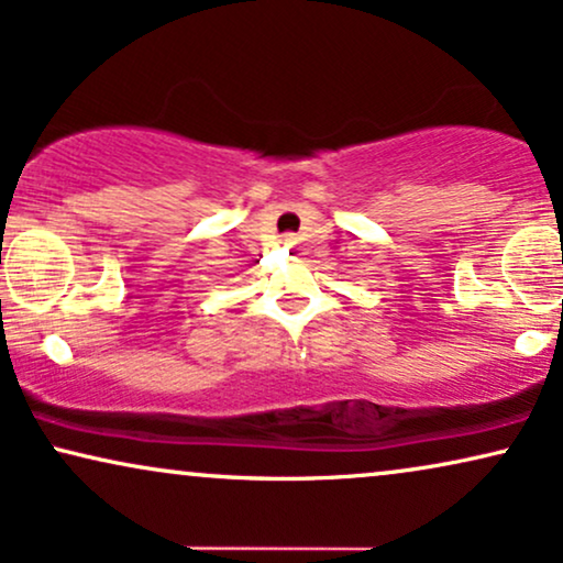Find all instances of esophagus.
<instances>
[{"mask_svg": "<svg viewBox=\"0 0 563 563\" xmlns=\"http://www.w3.org/2000/svg\"><path fill=\"white\" fill-rule=\"evenodd\" d=\"M284 243H289V245H291V243H295V238L287 235V238H284Z\"/></svg>", "mask_w": 563, "mask_h": 563, "instance_id": "obj_1", "label": "esophagus"}]
</instances>
